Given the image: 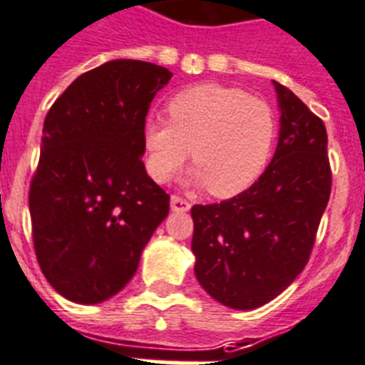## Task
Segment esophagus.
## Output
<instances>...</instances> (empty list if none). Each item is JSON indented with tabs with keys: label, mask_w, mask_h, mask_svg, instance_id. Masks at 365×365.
<instances>
[{
	"label": "esophagus",
	"mask_w": 365,
	"mask_h": 365,
	"mask_svg": "<svg viewBox=\"0 0 365 365\" xmlns=\"http://www.w3.org/2000/svg\"><path fill=\"white\" fill-rule=\"evenodd\" d=\"M171 210L173 212H188L190 210V203L186 199L179 197V195H171Z\"/></svg>",
	"instance_id": "34e87169"
}]
</instances>
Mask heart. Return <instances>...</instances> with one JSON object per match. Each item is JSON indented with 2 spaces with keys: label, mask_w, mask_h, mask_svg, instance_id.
I'll return each instance as SVG.
<instances>
[{
  "label": "heart",
  "mask_w": 365,
  "mask_h": 365,
  "mask_svg": "<svg viewBox=\"0 0 365 365\" xmlns=\"http://www.w3.org/2000/svg\"><path fill=\"white\" fill-rule=\"evenodd\" d=\"M275 136V114L264 99L203 83L170 99L168 121H145V168L153 180L168 182L190 151V182L207 186L214 197H235L262 175Z\"/></svg>",
  "instance_id": "obj_1"
}]
</instances>
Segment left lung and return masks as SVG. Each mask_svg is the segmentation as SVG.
I'll return each mask as SVG.
<instances>
[{
	"label": "left lung",
	"mask_w": 365,
	"mask_h": 365,
	"mask_svg": "<svg viewBox=\"0 0 365 365\" xmlns=\"http://www.w3.org/2000/svg\"><path fill=\"white\" fill-rule=\"evenodd\" d=\"M279 142L253 186L227 201L195 205V277L210 297L253 310L282 294L304 269L331 197L323 121L273 81Z\"/></svg>",
	"instance_id": "obj_1"
}]
</instances>
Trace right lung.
<instances>
[{"instance_id":"right-lung-1","label":"right lung","mask_w":365,"mask_h":365,"mask_svg":"<svg viewBox=\"0 0 365 365\" xmlns=\"http://www.w3.org/2000/svg\"><path fill=\"white\" fill-rule=\"evenodd\" d=\"M170 70L118 58L77 77L49 108L29 192L40 269L68 301L116 295L170 212V195L148 175L144 125Z\"/></svg>"}]
</instances>
